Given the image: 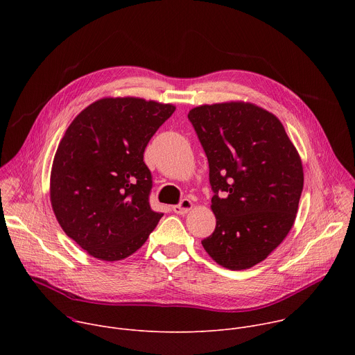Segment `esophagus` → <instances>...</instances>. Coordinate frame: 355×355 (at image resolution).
<instances>
[{
	"instance_id": "obj_1",
	"label": "esophagus",
	"mask_w": 355,
	"mask_h": 355,
	"mask_svg": "<svg viewBox=\"0 0 355 355\" xmlns=\"http://www.w3.org/2000/svg\"><path fill=\"white\" fill-rule=\"evenodd\" d=\"M192 208H193L192 200H189L188 198H184L178 205H174V207H173V211H174L177 215H184V214H188Z\"/></svg>"
}]
</instances>
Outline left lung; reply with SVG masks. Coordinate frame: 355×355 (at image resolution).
I'll return each instance as SVG.
<instances>
[{
  "label": "left lung",
  "mask_w": 355,
  "mask_h": 355,
  "mask_svg": "<svg viewBox=\"0 0 355 355\" xmlns=\"http://www.w3.org/2000/svg\"><path fill=\"white\" fill-rule=\"evenodd\" d=\"M209 163L215 232L202 240L227 270L266 260L293 226L303 189L302 162L282 123L250 103L189 111Z\"/></svg>",
  "instance_id": "obj_1"
}]
</instances>
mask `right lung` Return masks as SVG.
<instances>
[{"label":"right lung","mask_w":355,"mask_h":355,"mask_svg":"<svg viewBox=\"0 0 355 355\" xmlns=\"http://www.w3.org/2000/svg\"><path fill=\"white\" fill-rule=\"evenodd\" d=\"M174 111L143 98H103L67 128L50 173V202L64 233L89 256H132L162 219L148 204L153 181L143 153Z\"/></svg>","instance_id":"obj_1"}]
</instances>
